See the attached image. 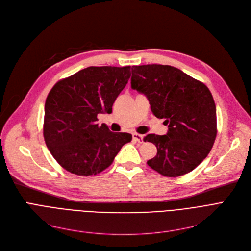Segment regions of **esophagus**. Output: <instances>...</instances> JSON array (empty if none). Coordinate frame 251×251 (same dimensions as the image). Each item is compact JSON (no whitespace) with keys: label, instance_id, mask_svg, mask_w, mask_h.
Returning <instances> with one entry per match:
<instances>
[{"label":"esophagus","instance_id":"34e87169","mask_svg":"<svg viewBox=\"0 0 251 251\" xmlns=\"http://www.w3.org/2000/svg\"><path fill=\"white\" fill-rule=\"evenodd\" d=\"M132 137H133V139H134L136 142H138V143H142V142H143V135H141V134L133 133V134H132Z\"/></svg>","mask_w":251,"mask_h":251}]
</instances>
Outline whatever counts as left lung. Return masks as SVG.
Listing matches in <instances>:
<instances>
[{
    "label": "left lung",
    "instance_id": "left-lung-1",
    "mask_svg": "<svg viewBox=\"0 0 251 251\" xmlns=\"http://www.w3.org/2000/svg\"><path fill=\"white\" fill-rule=\"evenodd\" d=\"M131 87L146 95L152 114L168 125L166 135L149 134L157 153L148 165L166 177L185 175L212 150L217 136L214 98L202 82L169 65L132 66Z\"/></svg>",
    "mask_w": 251,
    "mask_h": 251
}]
</instances>
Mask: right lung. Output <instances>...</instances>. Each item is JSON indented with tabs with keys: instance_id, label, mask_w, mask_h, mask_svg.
<instances>
[{
	"instance_id": "obj_1",
	"label": "right lung",
	"mask_w": 251,
	"mask_h": 251,
	"mask_svg": "<svg viewBox=\"0 0 251 251\" xmlns=\"http://www.w3.org/2000/svg\"><path fill=\"white\" fill-rule=\"evenodd\" d=\"M130 66L87 67L58 81L46 100L44 137L59 165L78 176L97 175L112 165L129 133L99 126V114L112 113L128 83Z\"/></svg>"
}]
</instances>
